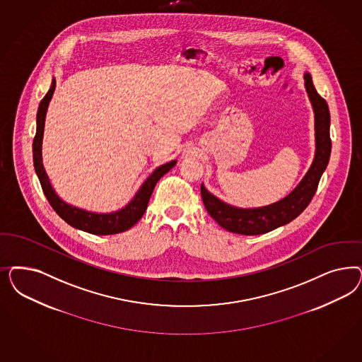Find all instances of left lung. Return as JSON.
Returning <instances> with one entry per match:
<instances>
[{"mask_svg":"<svg viewBox=\"0 0 362 362\" xmlns=\"http://www.w3.org/2000/svg\"><path fill=\"white\" fill-rule=\"evenodd\" d=\"M305 88L315 110V156L309 172L292 193L279 202L257 208L240 209L222 202L201 185V197L210 217L225 230L244 235L268 233L270 230L293 221L298 217L315 194L320 178L327 169L332 140H330V113L327 101L317 93L312 77L305 73Z\"/></svg>","mask_w":362,"mask_h":362,"instance_id":"obj_1","label":"left lung"}]
</instances>
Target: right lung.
Instances as JSON below:
<instances>
[{
	"mask_svg": "<svg viewBox=\"0 0 362 362\" xmlns=\"http://www.w3.org/2000/svg\"><path fill=\"white\" fill-rule=\"evenodd\" d=\"M54 89H56V80L53 78L49 92L45 94V97L40 103V107L37 112V132H35V140H33V163H35V173L38 175V180L41 182V187L47 196L49 204L52 205V208L64 221L68 222L70 226L77 228L83 232L104 235V234L121 233V232L128 230L134 223L140 221L141 217L144 216L145 210L148 208L153 189L156 187L157 181L175 166V161H170V163H165L163 166L157 168L151 177H148V180L142 184L136 197L132 199L129 202L128 206H125L124 209L118 210L115 213H109V214H97V213H90L86 210L70 206L54 193L53 187L49 182V178H47L44 165H42V158H41L45 117H47V106H49L52 95L54 93Z\"/></svg>",
	"mask_w": 362,
	"mask_h": 362,
	"instance_id": "add662e5",
	"label": "right lung"
}]
</instances>
